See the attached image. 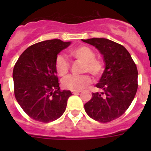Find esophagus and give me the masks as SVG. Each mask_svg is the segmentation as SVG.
Listing matches in <instances>:
<instances>
[{
	"label": "esophagus",
	"instance_id": "1",
	"mask_svg": "<svg viewBox=\"0 0 151 151\" xmlns=\"http://www.w3.org/2000/svg\"><path fill=\"white\" fill-rule=\"evenodd\" d=\"M71 92H72V94H78V93H79L80 91H71Z\"/></svg>",
	"mask_w": 151,
	"mask_h": 151
}]
</instances>
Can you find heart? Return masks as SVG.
I'll use <instances>...</instances> for the list:
<instances>
[{
	"label": "heart",
	"mask_w": 151,
	"mask_h": 151,
	"mask_svg": "<svg viewBox=\"0 0 151 151\" xmlns=\"http://www.w3.org/2000/svg\"><path fill=\"white\" fill-rule=\"evenodd\" d=\"M69 55L76 60L82 63L81 72L90 73L94 79H98L104 71V65L101 60L96 58L95 52L85 45H79L69 50ZM70 65L62 55L55 59V69L60 76H65L69 71ZM91 83V78L88 74L82 76H69L62 81L64 88L72 91H79Z\"/></svg>",
	"instance_id": "heart-1"
}]
</instances>
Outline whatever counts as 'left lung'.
<instances>
[{
	"mask_svg": "<svg viewBox=\"0 0 151 151\" xmlns=\"http://www.w3.org/2000/svg\"><path fill=\"white\" fill-rule=\"evenodd\" d=\"M100 50L105 70L96 85L102 91L93 93L85 104L88 115L100 122L120 117L132 102L138 89V69L130 54L122 45L106 38L82 39Z\"/></svg>",
	"mask_w": 151,
	"mask_h": 151,
	"instance_id": "8db88e82",
	"label": "left lung"
}]
</instances>
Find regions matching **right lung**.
Here are the masks:
<instances>
[{
    "label": "right lung",
    "mask_w": 151,
    "mask_h": 151,
    "mask_svg": "<svg viewBox=\"0 0 151 151\" xmlns=\"http://www.w3.org/2000/svg\"><path fill=\"white\" fill-rule=\"evenodd\" d=\"M70 42L47 40L29 47L19 57L13 72L14 94L30 118L50 122L63 115L72 93L62 91L55 69L57 54Z\"/></svg>",
    "instance_id": "right-lung-1"
}]
</instances>
